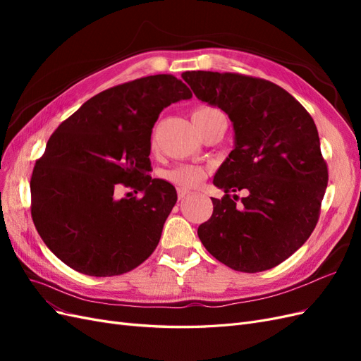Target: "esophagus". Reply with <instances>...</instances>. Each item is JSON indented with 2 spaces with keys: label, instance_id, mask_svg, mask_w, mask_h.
Segmentation results:
<instances>
[{
  "label": "esophagus",
  "instance_id": "esophagus-1",
  "mask_svg": "<svg viewBox=\"0 0 361 361\" xmlns=\"http://www.w3.org/2000/svg\"><path fill=\"white\" fill-rule=\"evenodd\" d=\"M191 192L188 191V190H183V188H178V197H179V200H182V199H185V197H188Z\"/></svg>",
  "mask_w": 361,
  "mask_h": 361
}]
</instances>
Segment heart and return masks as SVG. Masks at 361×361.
<instances>
[{
    "mask_svg": "<svg viewBox=\"0 0 361 361\" xmlns=\"http://www.w3.org/2000/svg\"><path fill=\"white\" fill-rule=\"evenodd\" d=\"M216 110H214V108H209V106H202L199 108V110H195L192 113V118L195 117H203V116H207L211 114ZM204 176V171L203 169L197 167V166H180V167H176L170 171L166 173V178L173 182L174 185H179V187H194V185H197Z\"/></svg>",
    "mask_w": 361,
    "mask_h": 361,
    "instance_id": "obj_1",
    "label": "heart"
}]
</instances>
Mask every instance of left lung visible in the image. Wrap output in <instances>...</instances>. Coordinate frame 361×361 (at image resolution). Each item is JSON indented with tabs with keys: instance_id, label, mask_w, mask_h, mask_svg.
Instances as JSON below:
<instances>
[{
	"instance_id": "obj_1",
	"label": "left lung",
	"mask_w": 361,
	"mask_h": 361,
	"mask_svg": "<svg viewBox=\"0 0 361 361\" xmlns=\"http://www.w3.org/2000/svg\"><path fill=\"white\" fill-rule=\"evenodd\" d=\"M182 78L233 125L235 147L214 185L224 192L247 191L241 204L228 194L212 199V216L197 231L200 241L235 271L274 268L312 235L329 183L313 118L267 80L204 71L183 72Z\"/></svg>"
}]
</instances>
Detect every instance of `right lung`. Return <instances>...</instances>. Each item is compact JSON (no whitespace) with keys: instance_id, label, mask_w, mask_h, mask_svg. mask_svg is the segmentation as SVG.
<instances>
[{"instance_id":"right-lung-1","label":"right lung","mask_w":361,"mask_h":361,"mask_svg":"<svg viewBox=\"0 0 361 361\" xmlns=\"http://www.w3.org/2000/svg\"><path fill=\"white\" fill-rule=\"evenodd\" d=\"M190 97L176 76H146L93 96L51 135L32 170L31 216L68 267L111 277L154 253L178 194L149 174L152 128L164 108ZM122 184L142 199L118 198Z\"/></svg>"}]
</instances>
